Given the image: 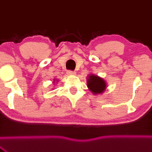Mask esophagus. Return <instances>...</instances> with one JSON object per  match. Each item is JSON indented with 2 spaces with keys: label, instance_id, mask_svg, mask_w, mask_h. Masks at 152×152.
Masks as SVG:
<instances>
[{
  "label": "esophagus",
  "instance_id": "obj_1",
  "mask_svg": "<svg viewBox=\"0 0 152 152\" xmlns=\"http://www.w3.org/2000/svg\"><path fill=\"white\" fill-rule=\"evenodd\" d=\"M66 74L69 75H74L75 74V72L73 71L69 70L67 72H66Z\"/></svg>",
  "mask_w": 152,
  "mask_h": 152
}]
</instances>
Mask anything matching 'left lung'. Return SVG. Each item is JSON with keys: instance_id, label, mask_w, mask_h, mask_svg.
Wrapping results in <instances>:
<instances>
[{"instance_id": "obj_1", "label": "left lung", "mask_w": 152, "mask_h": 152, "mask_svg": "<svg viewBox=\"0 0 152 152\" xmlns=\"http://www.w3.org/2000/svg\"><path fill=\"white\" fill-rule=\"evenodd\" d=\"M87 87L95 95L103 94L106 89L105 81L97 75L91 74L87 77Z\"/></svg>"}]
</instances>
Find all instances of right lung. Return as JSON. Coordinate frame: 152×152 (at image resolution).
Wrapping results in <instances>:
<instances>
[{"label": "right lung", "instance_id": "add662e5", "mask_svg": "<svg viewBox=\"0 0 152 152\" xmlns=\"http://www.w3.org/2000/svg\"><path fill=\"white\" fill-rule=\"evenodd\" d=\"M54 81H54V82H55V80H54Z\"/></svg>", "mask_w": 152, "mask_h": 152}]
</instances>
